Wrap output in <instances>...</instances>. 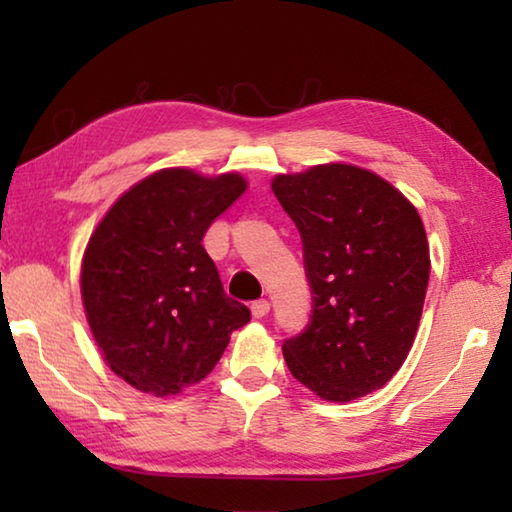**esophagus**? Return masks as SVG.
<instances>
[{"label": "esophagus", "mask_w": 512, "mask_h": 512, "mask_svg": "<svg viewBox=\"0 0 512 512\" xmlns=\"http://www.w3.org/2000/svg\"><path fill=\"white\" fill-rule=\"evenodd\" d=\"M250 311H253L255 318H264V316H268V311H271V302H268V300H255L253 305H250Z\"/></svg>", "instance_id": "34e87169"}]
</instances>
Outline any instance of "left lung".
<instances>
[{"mask_svg":"<svg viewBox=\"0 0 512 512\" xmlns=\"http://www.w3.org/2000/svg\"><path fill=\"white\" fill-rule=\"evenodd\" d=\"M273 194L298 225L314 311L284 361L325 402L377 391L409 357L429 284V241L415 205L357 164L277 173Z\"/></svg>","mask_w":512,"mask_h":512,"instance_id":"1","label":"left lung"}]
</instances>
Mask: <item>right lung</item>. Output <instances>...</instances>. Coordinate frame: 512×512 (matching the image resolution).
<instances>
[{
    "instance_id": "1",
    "label": "right lung",
    "mask_w": 512,
    "mask_h": 512,
    "mask_svg": "<svg viewBox=\"0 0 512 512\" xmlns=\"http://www.w3.org/2000/svg\"><path fill=\"white\" fill-rule=\"evenodd\" d=\"M246 187L237 171L160 169L94 228L81 262L85 318L103 361L135 391L167 397L203 381L250 320L201 244Z\"/></svg>"
}]
</instances>
